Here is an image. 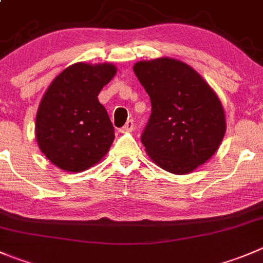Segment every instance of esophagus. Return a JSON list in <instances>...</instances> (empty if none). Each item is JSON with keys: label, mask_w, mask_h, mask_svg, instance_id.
<instances>
[{"label": "esophagus", "mask_w": 263, "mask_h": 263, "mask_svg": "<svg viewBox=\"0 0 263 263\" xmlns=\"http://www.w3.org/2000/svg\"><path fill=\"white\" fill-rule=\"evenodd\" d=\"M134 128H135L134 121L129 119V121H127V123L122 127V128H119V132H121V134H126V132H132L134 131Z\"/></svg>", "instance_id": "esophagus-1"}]
</instances>
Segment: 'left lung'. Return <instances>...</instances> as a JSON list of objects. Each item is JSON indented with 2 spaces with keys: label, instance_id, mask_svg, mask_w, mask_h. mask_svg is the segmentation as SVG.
<instances>
[{
  "label": "left lung",
  "instance_id": "1",
  "mask_svg": "<svg viewBox=\"0 0 263 263\" xmlns=\"http://www.w3.org/2000/svg\"><path fill=\"white\" fill-rule=\"evenodd\" d=\"M134 72L152 101L141 136L150 159L175 175H187L204 164L226 132L217 93L194 68L172 58L137 61Z\"/></svg>",
  "mask_w": 263,
  "mask_h": 263
}]
</instances>
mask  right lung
I'll use <instances>...</instances> for the list:
<instances>
[{"label": "right lung", "mask_w": 263, "mask_h": 263, "mask_svg": "<svg viewBox=\"0 0 263 263\" xmlns=\"http://www.w3.org/2000/svg\"><path fill=\"white\" fill-rule=\"evenodd\" d=\"M116 74L114 64L76 63L50 83L38 106L34 132L53 165L83 172L108 154L114 127L98 96Z\"/></svg>", "instance_id": "obj_1"}]
</instances>
